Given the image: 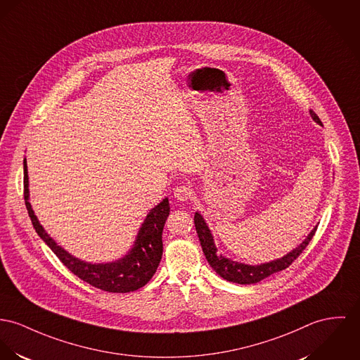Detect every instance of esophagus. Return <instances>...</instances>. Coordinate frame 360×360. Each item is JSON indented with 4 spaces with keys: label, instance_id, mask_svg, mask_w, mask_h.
<instances>
[{
    "label": "esophagus",
    "instance_id": "1",
    "mask_svg": "<svg viewBox=\"0 0 360 360\" xmlns=\"http://www.w3.org/2000/svg\"><path fill=\"white\" fill-rule=\"evenodd\" d=\"M174 197L178 201H188L192 197V189L188 185H179L174 189Z\"/></svg>",
    "mask_w": 360,
    "mask_h": 360
}]
</instances>
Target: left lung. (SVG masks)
Returning <instances> with one entry per match:
<instances>
[{
  "instance_id": "1",
  "label": "left lung",
  "mask_w": 360,
  "mask_h": 360,
  "mask_svg": "<svg viewBox=\"0 0 360 360\" xmlns=\"http://www.w3.org/2000/svg\"><path fill=\"white\" fill-rule=\"evenodd\" d=\"M309 115L316 123L322 124V122L319 120V117L316 116L315 112L309 111ZM194 226H195V231H197L201 248H202V252H204L205 259L208 260L210 266L223 279H226L229 282L240 283V285H249V283L260 282L262 279L270 277L271 274H276L278 271H282L286 267H289L299 257V255L304 250L308 243L312 240V237L316 231V227H318V226H315L309 231V234L305 237L304 241L293 250H290L289 253H286L285 256L276 259V260H271L269 263L250 266L245 263L234 262V260L223 256L221 253H218V248L215 247V241H214V236L211 234L208 224L205 223L200 212L194 214Z\"/></svg>"
}]
</instances>
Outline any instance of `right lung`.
<instances>
[{
	"label": "right lung",
	"instance_id": "obj_1",
	"mask_svg": "<svg viewBox=\"0 0 360 360\" xmlns=\"http://www.w3.org/2000/svg\"><path fill=\"white\" fill-rule=\"evenodd\" d=\"M23 168L25 201L27 207L28 217L31 218L37 234L53 250L60 262L71 273H74L84 282L90 283L91 286L112 293L134 292L150 281V278L153 277L159 267L163 255L162 233L167 217L169 215V202L167 197L149 211L145 221H142L139 227L133 247L129 249V252L123 257L110 263H89L75 257L65 249L57 245L55 240L45 231L30 204L26 159L23 160Z\"/></svg>",
	"mask_w": 360,
	"mask_h": 360
}]
</instances>
